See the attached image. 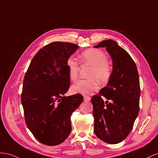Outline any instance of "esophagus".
<instances>
[{"label": "esophagus", "instance_id": "esophagus-1", "mask_svg": "<svg viewBox=\"0 0 158 158\" xmlns=\"http://www.w3.org/2000/svg\"><path fill=\"white\" fill-rule=\"evenodd\" d=\"M83 99H84L85 102H89V101L91 100V98H90V97H89V96L85 95L83 97Z\"/></svg>", "mask_w": 158, "mask_h": 158}]
</instances>
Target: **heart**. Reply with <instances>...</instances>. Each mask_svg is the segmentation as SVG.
I'll return each instance as SVG.
<instances>
[{
    "mask_svg": "<svg viewBox=\"0 0 158 158\" xmlns=\"http://www.w3.org/2000/svg\"><path fill=\"white\" fill-rule=\"evenodd\" d=\"M81 61L83 63L89 64L93 66L89 76L91 79H81L72 86V91L76 94L83 95L91 94L99 88L100 83L108 81L111 75V68L107 63V56L104 52L95 48H89L83 51L80 55ZM66 66L69 76L72 81H75L78 77L79 64L73 57L68 58Z\"/></svg>",
    "mask_w": 158,
    "mask_h": 158,
    "instance_id": "obj_1",
    "label": "heart"
}]
</instances>
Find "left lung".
Instances as JSON below:
<instances>
[{"mask_svg":"<svg viewBox=\"0 0 158 158\" xmlns=\"http://www.w3.org/2000/svg\"><path fill=\"white\" fill-rule=\"evenodd\" d=\"M94 47L106 48L113 60V70L107 86L91 98L94 132L101 140L116 144L126 138L139 114L138 71L131 56L114 40H103ZM103 96L107 99L106 102Z\"/></svg>","mask_w":158,"mask_h":158,"instance_id":"left-lung-1","label":"left lung"}]
</instances>
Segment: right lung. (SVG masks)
Masks as SVG:
<instances>
[{
  "mask_svg": "<svg viewBox=\"0 0 158 158\" xmlns=\"http://www.w3.org/2000/svg\"><path fill=\"white\" fill-rule=\"evenodd\" d=\"M79 46L53 42L32 59L23 80L21 103L27 127L39 142L63 143L71 131V115L83 102V95L65 97L70 87L66 66Z\"/></svg>",
  "mask_w": 158,
  "mask_h": 158,
  "instance_id": "obj_1",
  "label": "right lung"
}]
</instances>
